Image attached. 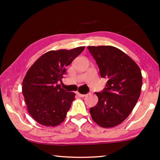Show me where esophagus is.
<instances>
[{"instance_id": "esophagus-1", "label": "esophagus", "mask_w": 160, "mask_h": 160, "mask_svg": "<svg viewBox=\"0 0 160 160\" xmlns=\"http://www.w3.org/2000/svg\"><path fill=\"white\" fill-rule=\"evenodd\" d=\"M77 94L80 96V97H85V96L87 95V94H82V93H78Z\"/></svg>"}]
</instances>
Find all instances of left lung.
<instances>
[{
  "label": "left lung",
  "instance_id": "8db88e82",
  "mask_svg": "<svg viewBox=\"0 0 160 160\" xmlns=\"http://www.w3.org/2000/svg\"><path fill=\"white\" fill-rule=\"evenodd\" d=\"M88 48L96 60L101 77L107 79L105 88L96 93L98 103L90 109V113L101 127H114L130 115L138 102L142 86L141 69L131 58L114 46Z\"/></svg>",
  "mask_w": 160,
  "mask_h": 160
}]
</instances>
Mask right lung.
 Instances as JSON below:
<instances>
[{
  "label": "right lung",
  "mask_w": 160,
  "mask_h": 160,
  "mask_svg": "<svg viewBox=\"0 0 160 160\" xmlns=\"http://www.w3.org/2000/svg\"><path fill=\"white\" fill-rule=\"evenodd\" d=\"M84 48L50 51L28 69L22 82V93L28 112L40 125L54 127L66 118L75 93L65 91L58 82L66 73L65 67Z\"/></svg>",
  "instance_id": "right-lung-1"
}]
</instances>
